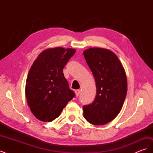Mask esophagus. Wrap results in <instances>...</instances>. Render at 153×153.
I'll return each mask as SVG.
<instances>
[{"label":"esophagus","instance_id":"1","mask_svg":"<svg viewBox=\"0 0 153 153\" xmlns=\"http://www.w3.org/2000/svg\"><path fill=\"white\" fill-rule=\"evenodd\" d=\"M80 93V91L79 89H77V90L75 91V95H76V97H78V96H79Z\"/></svg>","mask_w":153,"mask_h":153}]
</instances>
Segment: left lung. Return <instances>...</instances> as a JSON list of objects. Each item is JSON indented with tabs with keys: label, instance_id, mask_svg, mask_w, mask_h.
Masks as SVG:
<instances>
[{
	"label": "left lung",
	"instance_id": "obj_1",
	"mask_svg": "<svg viewBox=\"0 0 153 153\" xmlns=\"http://www.w3.org/2000/svg\"><path fill=\"white\" fill-rule=\"evenodd\" d=\"M87 65L96 82V96L93 102L84 106L83 115L94 125L110 122L121 112L127 94L126 72L112 51L90 48L84 51Z\"/></svg>",
	"mask_w": 153,
	"mask_h": 153
}]
</instances>
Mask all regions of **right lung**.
Segmentation results:
<instances>
[{"label":"right lung","instance_id":"add662e5","mask_svg":"<svg viewBox=\"0 0 153 153\" xmlns=\"http://www.w3.org/2000/svg\"><path fill=\"white\" fill-rule=\"evenodd\" d=\"M76 50L62 47L43 50L32 64L25 85V96L31 112L39 121L51 122L75 96L62 69Z\"/></svg>","mask_w":153,"mask_h":153}]
</instances>
